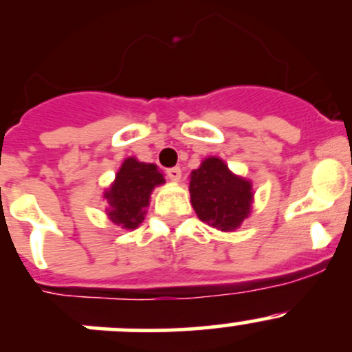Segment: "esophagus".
Returning a JSON list of instances; mask_svg holds the SVG:
<instances>
[{"mask_svg": "<svg viewBox=\"0 0 352 352\" xmlns=\"http://www.w3.org/2000/svg\"><path fill=\"white\" fill-rule=\"evenodd\" d=\"M166 175H168V179L173 180V182H179L180 177H182V170H180V166H173V168L166 170Z\"/></svg>", "mask_w": 352, "mask_h": 352, "instance_id": "obj_1", "label": "esophagus"}]
</instances>
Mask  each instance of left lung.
I'll use <instances>...</instances> for the list:
<instances>
[{
    "instance_id": "1",
    "label": "left lung",
    "mask_w": 352,
    "mask_h": 352,
    "mask_svg": "<svg viewBox=\"0 0 352 352\" xmlns=\"http://www.w3.org/2000/svg\"><path fill=\"white\" fill-rule=\"evenodd\" d=\"M190 204L197 218L221 232H235L252 212L254 189L219 156H208L190 172Z\"/></svg>"
}]
</instances>
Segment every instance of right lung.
<instances>
[{"label":"right lung","instance_id":"obj_1","mask_svg":"<svg viewBox=\"0 0 352 352\" xmlns=\"http://www.w3.org/2000/svg\"><path fill=\"white\" fill-rule=\"evenodd\" d=\"M162 184H165V177L155 163L129 156L119 166L110 187L104 190L105 214L120 228L136 230L144 221L151 192Z\"/></svg>","mask_w":352,"mask_h":352}]
</instances>
